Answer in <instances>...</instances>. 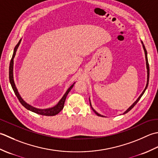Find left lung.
Returning a JSON list of instances; mask_svg holds the SVG:
<instances>
[{"label":"left lung","instance_id":"left-lung-1","mask_svg":"<svg viewBox=\"0 0 158 158\" xmlns=\"http://www.w3.org/2000/svg\"><path fill=\"white\" fill-rule=\"evenodd\" d=\"M141 43H142V44H143V49H144V54H145V59H146V65H147V85H146V86H145V88H144V91H143V93H141L140 94V95L139 96V97H138V98L136 99V101H135V102H134V104L131 105L130 108H129L127 110H126V111H125L124 112V113L123 114H126L127 112H128L130 110H131V109H132L133 108H134V106L136 105L137 103H138V102L140 100V99L141 98V97H142L143 96V95L144 94V93L145 92V91H146V89H147V86H148V84H149V63H148V59H147V50H146V48H145V47H144V44H143V41H141ZM89 101H90V99H89ZM90 105H91V102H90ZM91 108L93 109V110L94 111V112L95 113L97 114L98 116H99V117H104V116L103 115H101L100 114H99L98 112H96L94 109H93V108H92V106H91Z\"/></svg>","mask_w":158,"mask_h":158}]
</instances>
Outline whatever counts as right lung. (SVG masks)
<instances>
[{
  "label": "right lung",
  "instance_id": "right-lung-1",
  "mask_svg": "<svg viewBox=\"0 0 158 158\" xmlns=\"http://www.w3.org/2000/svg\"><path fill=\"white\" fill-rule=\"evenodd\" d=\"M21 40L19 41V42L18 43V44L16 45L15 48H14V53H13V56L12 58L11 59L10 61V65H9V81H10L11 83V85L12 86V89L14 90V91L15 93V94L16 95V97L18 98V99H19V101L21 103V104L24 106V108H26L28 110H31L32 112H35V113H37L39 114H41V115H44V116H54L57 114L58 113H59V112L63 110V108L64 107V104H65V99L67 95H68L69 92L71 91V89L73 88V85H74L75 82L73 84V85L70 86V87L67 89V91H66V93L64 94V95L63 96V98L60 99V101L58 102V104L53 106L52 108H46V109H40V108H35L33 106H31L30 104H27V102H26L22 98V97L20 96V95L19 94V93L18 91V89L16 88L15 85V82H14V72H13V71H14V59L15 57V53H16V51H17L18 48L19 46V45H20V42H21Z\"/></svg>",
  "mask_w": 158,
  "mask_h": 158
}]
</instances>
